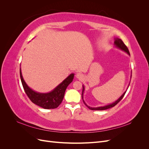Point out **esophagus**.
I'll use <instances>...</instances> for the list:
<instances>
[{"mask_svg": "<svg viewBox=\"0 0 149 149\" xmlns=\"http://www.w3.org/2000/svg\"><path fill=\"white\" fill-rule=\"evenodd\" d=\"M76 78H78V79H82L83 78V74L81 73H78L76 74Z\"/></svg>", "mask_w": 149, "mask_h": 149, "instance_id": "obj_1", "label": "esophagus"}]
</instances>
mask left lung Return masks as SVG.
Wrapping results in <instances>:
<instances>
[{
	"instance_id": "1",
	"label": "left lung",
	"mask_w": 149,
	"mask_h": 149,
	"mask_svg": "<svg viewBox=\"0 0 149 149\" xmlns=\"http://www.w3.org/2000/svg\"><path fill=\"white\" fill-rule=\"evenodd\" d=\"M115 41H114V45L116 46V47H117L118 48H119L120 49H121V50H123L125 52L127 53L129 55H130V53H129V49L127 48V47L125 46V45L124 43V42L122 41V40L120 39V38H114ZM131 77H132V75H130V79H131ZM130 84V83H129ZM129 86L128 87L129 88ZM127 90L122 94L121 96L118 99V100H116L115 102H112V104H108V105H106V106H101V107H90L89 106H88L86 104V102H84V100H83V94H84V86L83 85V92H82V99H83V101L84 103V104L89 109L91 110H94V111H102V110H106V109H109V108H111L112 107L115 106L117 104H118L122 99L123 98L124 96L125 95V94L126 93V91H127Z\"/></svg>"
}]
</instances>
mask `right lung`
Instances as JSON below:
<instances>
[{
	"label": "right lung",
	"instance_id": "1",
	"mask_svg": "<svg viewBox=\"0 0 149 149\" xmlns=\"http://www.w3.org/2000/svg\"><path fill=\"white\" fill-rule=\"evenodd\" d=\"M20 75L22 86L26 95L28 96L31 101L40 107L44 109H55L61 103L64 97L66 89L74 78V73L70 74L52 91L47 93H41L31 89L26 84L22 76L21 68H20Z\"/></svg>",
	"mask_w": 149,
	"mask_h": 149
}]
</instances>
